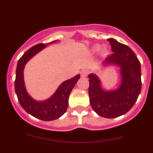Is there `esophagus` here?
I'll return each mask as SVG.
<instances>
[{
    "label": "esophagus",
    "instance_id": "1",
    "mask_svg": "<svg viewBox=\"0 0 153 153\" xmlns=\"http://www.w3.org/2000/svg\"><path fill=\"white\" fill-rule=\"evenodd\" d=\"M89 73V71L88 69H83L81 72V75L82 77H86Z\"/></svg>",
    "mask_w": 153,
    "mask_h": 153
}]
</instances>
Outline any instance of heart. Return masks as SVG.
<instances>
[{"label":"heart","mask_w":153,"mask_h":153,"mask_svg":"<svg viewBox=\"0 0 153 153\" xmlns=\"http://www.w3.org/2000/svg\"><path fill=\"white\" fill-rule=\"evenodd\" d=\"M100 49H101V47H100L99 45H96L94 47V50L95 51H99ZM102 52L104 54L107 53V49H106V48H104V49H102Z\"/></svg>","instance_id":"b5f03b06"}]
</instances>
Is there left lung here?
Instances as JSON below:
<instances>
[{
  "instance_id": "8db88e82",
  "label": "left lung",
  "mask_w": 153,
  "mask_h": 153,
  "mask_svg": "<svg viewBox=\"0 0 153 153\" xmlns=\"http://www.w3.org/2000/svg\"><path fill=\"white\" fill-rule=\"evenodd\" d=\"M113 53L104 64H117L121 67V83L115 90L105 91L95 74L89 75V96L93 110L98 115L113 118L126 113L136 102L141 89V64L133 51L126 45L109 38Z\"/></svg>"
}]
</instances>
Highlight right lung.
Listing matches in <instances>:
<instances>
[{"instance_id": "right-lung-1", "label": "right lung", "mask_w": 153, "mask_h": 153, "mask_svg": "<svg viewBox=\"0 0 153 153\" xmlns=\"http://www.w3.org/2000/svg\"><path fill=\"white\" fill-rule=\"evenodd\" d=\"M53 42L55 41L52 43ZM46 47L47 45L44 44H37L28 49L18 60L15 90L20 104L26 112L38 119L49 121L57 119L65 113L68 107L69 94L80 78V75L63 82L49 99L44 101H37L32 99L27 93L24 85V69L29 60Z\"/></svg>"}]
</instances>
